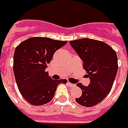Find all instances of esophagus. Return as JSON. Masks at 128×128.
Returning a JSON list of instances; mask_svg holds the SVG:
<instances>
[{"instance_id":"obj_1","label":"esophagus","mask_w":128,"mask_h":128,"mask_svg":"<svg viewBox=\"0 0 128 128\" xmlns=\"http://www.w3.org/2000/svg\"><path fill=\"white\" fill-rule=\"evenodd\" d=\"M68 84L69 85V86H70V87H72V86H75V84H71V83H70L69 81L68 82Z\"/></svg>"}]
</instances>
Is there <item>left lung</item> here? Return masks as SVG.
I'll return each instance as SVG.
<instances>
[{
	"label": "left lung",
	"mask_w": 128,
	"mask_h": 128,
	"mask_svg": "<svg viewBox=\"0 0 128 128\" xmlns=\"http://www.w3.org/2000/svg\"><path fill=\"white\" fill-rule=\"evenodd\" d=\"M70 44L83 60V67L90 79L88 86L76 84L82 90V95L76 101L87 107L96 105L112 89L118 69L117 54L105 42L93 39L70 41Z\"/></svg>",
	"instance_id": "left-lung-1"
}]
</instances>
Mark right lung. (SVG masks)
Masks as SVG:
<instances>
[{
	"label": "right lung",
	"mask_w": 128,
	"mask_h": 128,
	"mask_svg": "<svg viewBox=\"0 0 128 128\" xmlns=\"http://www.w3.org/2000/svg\"><path fill=\"white\" fill-rule=\"evenodd\" d=\"M67 43L48 37H31L21 42L14 55V73L24 99L34 106L45 104L54 96L58 86L66 79L54 80L45 71L54 53Z\"/></svg>",
	"instance_id": "add662e5"
}]
</instances>
